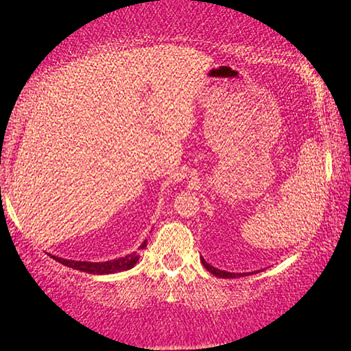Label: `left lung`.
Instances as JSON below:
<instances>
[{
    "label": "left lung",
    "instance_id": "8db88e82",
    "mask_svg": "<svg viewBox=\"0 0 351 351\" xmlns=\"http://www.w3.org/2000/svg\"><path fill=\"white\" fill-rule=\"evenodd\" d=\"M201 263H203L204 268L209 271L210 274H213L215 277H219V278H235V277H245V276L252 274V272H228V271L217 269V268H213L212 265L207 263V261L203 257H201Z\"/></svg>",
    "mask_w": 351,
    "mask_h": 351
}]
</instances>
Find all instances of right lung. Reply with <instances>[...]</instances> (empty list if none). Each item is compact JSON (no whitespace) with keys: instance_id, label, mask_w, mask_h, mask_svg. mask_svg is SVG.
<instances>
[{"instance_id":"1","label":"right lung","mask_w":351,"mask_h":351,"mask_svg":"<svg viewBox=\"0 0 351 351\" xmlns=\"http://www.w3.org/2000/svg\"><path fill=\"white\" fill-rule=\"evenodd\" d=\"M145 246H147V240L142 243L139 249H144ZM51 258H54L56 261H58V263H62L64 266H68V268L88 272V274L104 276V274H114V272H122V271L132 269L133 266L138 263L139 254L133 252V254L125 255V257H121V258H116V260H108V261H99V263H94V261L66 260V258H62V257H56V255H51Z\"/></svg>"}]
</instances>
